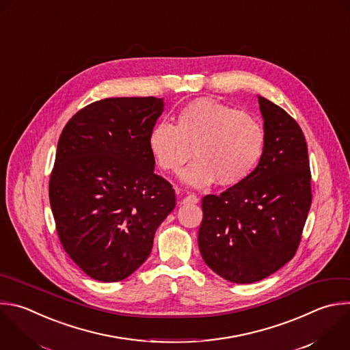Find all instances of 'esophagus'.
<instances>
[{"label": "esophagus", "instance_id": "1", "mask_svg": "<svg viewBox=\"0 0 350 350\" xmlns=\"http://www.w3.org/2000/svg\"><path fill=\"white\" fill-rule=\"evenodd\" d=\"M199 202V198L196 195H188L185 198L181 199V203L183 204H189V203H198Z\"/></svg>", "mask_w": 350, "mask_h": 350}]
</instances>
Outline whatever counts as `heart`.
Returning <instances> with one entry per match:
<instances>
[{
  "mask_svg": "<svg viewBox=\"0 0 350 350\" xmlns=\"http://www.w3.org/2000/svg\"><path fill=\"white\" fill-rule=\"evenodd\" d=\"M157 163L177 173L193 157L198 158L181 176L185 184L204 188L215 180L234 187L256 170L265 151V132L246 112L214 101L196 98L177 115V125L157 124L148 137Z\"/></svg>",
  "mask_w": 350,
  "mask_h": 350,
  "instance_id": "obj_1",
  "label": "heart"
}]
</instances>
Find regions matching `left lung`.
<instances>
[{
  "mask_svg": "<svg viewBox=\"0 0 350 350\" xmlns=\"http://www.w3.org/2000/svg\"><path fill=\"white\" fill-rule=\"evenodd\" d=\"M265 151L243 183L202 199L198 245L206 265L238 284L260 282L295 254L312 203L308 146L299 125L258 96Z\"/></svg>",
  "mask_w": 350,
  "mask_h": 350,
  "instance_id": "8db88e82",
  "label": "left lung"
}]
</instances>
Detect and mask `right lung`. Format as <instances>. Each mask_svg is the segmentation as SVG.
Masks as SVG:
<instances>
[{"instance_id":"right-lung-1","label":"right lung","mask_w":350,"mask_h":350,"mask_svg":"<svg viewBox=\"0 0 350 350\" xmlns=\"http://www.w3.org/2000/svg\"><path fill=\"white\" fill-rule=\"evenodd\" d=\"M163 98L111 97L78 111L57 143L49 202L63 249L92 279L120 282L148 258L176 206L148 137Z\"/></svg>"}]
</instances>
